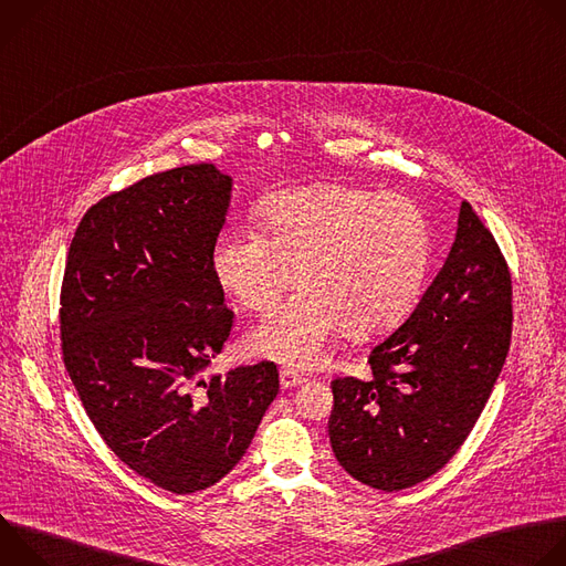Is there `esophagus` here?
<instances>
[{
  "mask_svg": "<svg viewBox=\"0 0 566 566\" xmlns=\"http://www.w3.org/2000/svg\"><path fill=\"white\" fill-rule=\"evenodd\" d=\"M280 382H282L284 389H289V387H297V385L306 382V376L295 371V369H282L280 371Z\"/></svg>",
  "mask_w": 566,
  "mask_h": 566,
  "instance_id": "obj_1",
  "label": "esophagus"
}]
</instances>
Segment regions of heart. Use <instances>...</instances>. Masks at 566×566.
<instances>
[{
	"label": "heart",
	"instance_id": "b5f03b06",
	"mask_svg": "<svg viewBox=\"0 0 566 566\" xmlns=\"http://www.w3.org/2000/svg\"><path fill=\"white\" fill-rule=\"evenodd\" d=\"M430 247V217L412 197L325 184L271 197L258 210V230L223 232L212 269L255 313L269 311L297 273L302 289L249 343L264 358L313 367L343 327L365 338L398 325L421 293Z\"/></svg>",
	"mask_w": 566,
	"mask_h": 566
}]
</instances>
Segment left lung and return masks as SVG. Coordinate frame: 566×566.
<instances>
[{"label": "left lung", "instance_id": "obj_1", "mask_svg": "<svg viewBox=\"0 0 566 566\" xmlns=\"http://www.w3.org/2000/svg\"><path fill=\"white\" fill-rule=\"evenodd\" d=\"M511 302L509 264L463 201L443 269L412 315L369 352L371 378L332 382L329 441L354 479L394 493L457 454L504 367Z\"/></svg>", "mask_w": 566, "mask_h": 566}]
</instances>
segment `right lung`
I'll return each mask as SVG.
<instances>
[{
  "instance_id": "right-lung-1",
  "label": "right lung",
  "mask_w": 566,
  "mask_h": 566,
  "mask_svg": "<svg viewBox=\"0 0 566 566\" xmlns=\"http://www.w3.org/2000/svg\"><path fill=\"white\" fill-rule=\"evenodd\" d=\"M232 179L212 164L112 192L80 221L60 291L62 360L103 441L158 489L190 495L249 450L277 365L199 374L232 311L212 269Z\"/></svg>"
}]
</instances>
